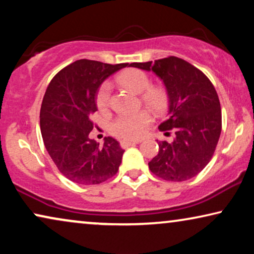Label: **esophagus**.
<instances>
[{
    "instance_id": "1",
    "label": "esophagus",
    "mask_w": 254,
    "mask_h": 254,
    "mask_svg": "<svg viewBox=\"0 0 254 254\" xmlns=\"http://www.w3.org/2000/svg\"><path fill=\"white\" fill-rule=\"evenodd\" d=\"M140 142H141V140H123L120 142V145L123 148H128V147H130V145L140 143Z\"/></svg>"
}]
</instances>
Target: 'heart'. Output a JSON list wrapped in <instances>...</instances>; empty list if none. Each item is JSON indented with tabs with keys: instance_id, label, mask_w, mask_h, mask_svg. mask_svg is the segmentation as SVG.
<instances>
[{
	"instance_id": "heart-1",
	"label": "heart",
	"mask_w": 254,
	"mask_h": 254,
	"mask_svg": "<svg viewBox=\"0 0 254 254\" xmlns=\"http://www.w3.org/2000/svg\"><path fill=\"white\" fill-rule=\"evenodd\" d=\"M116 81L124 88L135 93H140V98L144 105L155 112H161L168 104L169 95L163 85H151V79L143 70L129 68L117 75ZM111 102V84L104 82L99 86L96 96V104L100 111H106ZM152 117L149 111L141 110L133 113H123L111 124V131L118 137L137 138L147 129Z\"/></svg>"
}]
</instances>
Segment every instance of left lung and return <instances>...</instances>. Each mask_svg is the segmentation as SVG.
<instances>
[{"label":"left lung","mask_w":254,"mask_h":254,"mask_svg":"<svg viewBox=\"0 0 254 254\" xmlns=\"http://www.w3.org/2000/svg\"><path fill=\"white\" fill-rule=\"evenodd\" d=\"M131 67L152 70L164 82L169 117L159 130H173L172 142H158V154L148 163L155 176L169 182L193 178L213 157L222 129L220 99L210 79L200 69L177 57Z\"/></svg>","instance_id":"1"}]
</instances>
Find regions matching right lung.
<instances>
[{"instance_id": "right-lung-1", "label": "right lung", "mask_w": 254, "mask_h": 254, "mask_svg": "<svg viewBox=\"0 0 254 254\" xmlns=\"http://www.w3.org/2000/svg\"><path fill=\"white\" fill-rule=\"evenodd\" d=\"M127 65L82 59L61 69L47 86L40 109L41 136L59 171L71 182L97 185L119 170L125 151L119 142L105 137L99 145L89 134L95 126L98 88Z\"/></svg>"}]
</instances>
